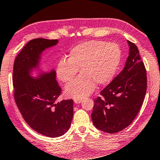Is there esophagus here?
I'll list each match as a JSON object with an SVG mask.
<instances>
[{
	"label": "esophagus",
	"mask_w": 160,
	"mask_h": 160,
	"mask_svg": "<svg viewBox=\"0 0 160 160\" xmlns=\"http://www.w3.org/2000/svg\"><path fill=\"white\" fill-rule=\"evenodd\" d=\"M82 98H75V99H74V102L75 103H80L82 102Z\"/></svg>",
	"instance_id": "esophagus-1"
}]
</instances>
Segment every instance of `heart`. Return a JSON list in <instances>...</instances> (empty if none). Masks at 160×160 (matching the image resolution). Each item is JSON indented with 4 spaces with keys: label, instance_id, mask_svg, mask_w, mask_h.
<instances>
[{
    "label": "heart",
    "instance_id": "b5f03b06",
    "mask_svg": "<svg viewBox=\"0 0 160 160\" xmlns=\"http://www.w3.org/2000/svg\"><path fill=\"white\" fill-rule=\"evenodd\" d=\"M121 57L120 48L114 42L90 40L78 45L69 52L67 60H60L57 65V77L63 82L72 80L80 69V75L65 87V96L82 98L93 93L96 84H108Z\"/></svg>",
    "mask_w": 160,
    "mask_h": 160
}]
</instances>
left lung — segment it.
Masks as SVG:
<instances>
[{
  "instance_id": "obj_1",
  "label": "left lung",
  "mask_w": 160,
  "mask_h": 160,
  "mask_svg": "<svg viewBox=\"0 0 160 160\" xmlns=\"http://www.w3.org/2000/svg\"><path fill=\"white\" fill-rule=\"evenodd\" d=\"M129 56L124 69L94 99L91 119L98 130L109 133L120 132L138 113L147 92L144 64L137 46L128 40Z\"/></svg>"
}]
</instances>
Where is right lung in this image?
Returning a JSON list of instances; mask_svg holds the SVG:
<instances>
[{"label":"right lung","instance_id":"obj_1","mask_svg":"<svg viewBox=\"0 0 160 160\" xmlns=\"http://www.w3.org/2000/svg\"><path fill=\"white\" fill-rule=\"evenodd\" d=\"M57 42L45 38L30 40L15 58L12 77L14 100L24 120L36 132L51 138L62 136L70 128L73 100L56 103L62 89L54 70L38 79L30 72L38 65L42 51Z\"/></svg>","mask_w":160,"mask_h":160}]
</instances>
